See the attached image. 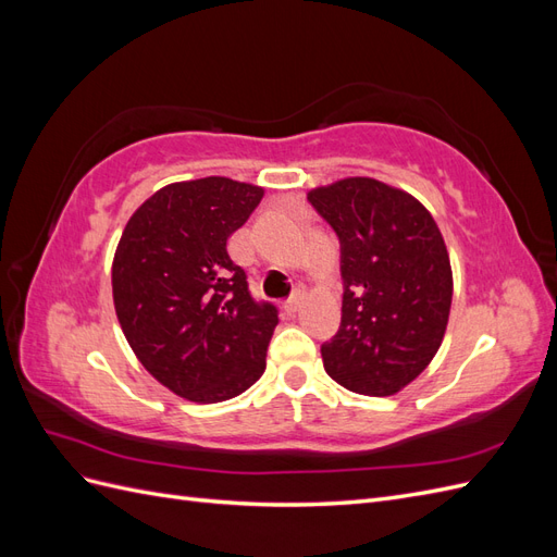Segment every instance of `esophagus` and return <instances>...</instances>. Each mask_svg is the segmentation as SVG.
Masks as SVG:
<instances>
[{"mask_svg": "<svg viewBox=\"0 0 557 557\" xmlns=\"http://www.w3.org/2000/svg\"><path fill=\"white\" fill-rule=\"evenodd\" d=\"M301 301H305V290L301 288H297L293 295H290V299L285 301L283 305V309L288 311V313H295V311H299V307H301Z\"/></svg>", "mask_w": 557, "mask_h": 557, "instance_id": "obj_1", "label": "esophagus"}]
</instances>
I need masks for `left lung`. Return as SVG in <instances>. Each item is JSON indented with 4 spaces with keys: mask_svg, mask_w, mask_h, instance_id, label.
I'll return each mask as SVG.
<instances>
[{
    "mask_svg": "<svg viewBox=\"0 0 557 557\" xmlns=\"http://www.w3.org/2000/svg\"><path fill=\"white\" fill-rule=\"evenodd\" d=\"M307 197L342 244V325L320 346L325 372L350 393L395 395L444 342L453 272L442 232L413 195L376 178Z\"/></svg>",
    "mask_w": 557,
    "mask_h": 557,
    "instance_id": "left-lung-1",
    "label": "left lung"
}]
</instances>
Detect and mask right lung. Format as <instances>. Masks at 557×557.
<instances>
[{"label": "right lung", "instance_id": "add662e5", "mask_svg": "<svg viewBox=\"0 0 557 557\" xmlns=\"http://www.w3.org/2000/svg\"><path fill=\"white\" fill-rule=\"evenodd\" d=\"M262 195L225 176L170 183L132 213L117 242V323L134 356L178 397L225 401L264 372L278 311L252 299L227 252Z\"/></svg>", "mask_w": 557, "mask_h": 557}]
</instances>
